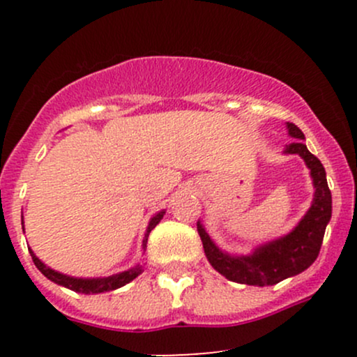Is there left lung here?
Masks as SVG:
<instances>
[{"label": "left lung", "mask_w": 357, "mask_h": 357, "mask_svg": "<svg viewBox=\"0 0 357 357\" xmlns=\"http://www.w3.org/2000/svg\"><path fill=\"white\" fill-rule=\"evenodd\" d=\"M287 127H289L290 136L296 137L297 141L287 147L285 153L298 154L304 159L310 169L315 188L312 206L305 213L301 223L284 238L257 248L252 255L231 257L221 252L213 243L198 221V233L202 236L206 258L216 272L231 282L258 287L275 285L284 278L294 277L309 268L321 252L324 233L333 213V196L327 186L326 169L322 162L312 153H309V149L302 142L304 132L292 122H287Z\"/></svg>", "instance_id": "obj_1"}]
</instances>
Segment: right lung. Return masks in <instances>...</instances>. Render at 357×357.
<instances>
[{
  "mask_svg": "<svg viewBox=\"0 0 357 357\" xmlns=\"http://www.w3.org/2000/svg\"><path fill=\"white\" fill-rule=\"evenodd\" d=\"M165 213L166 211L158 213V215H155L154 218L149 221V227H147V231L144 236V248H146V241H147V236H149L151 230H153L155 225L162 220ZM30 255H31V258H33V264L36 265V268H38L40 272H42L43 275L48 278V280L55 282V284H59V285L67 287V289H70V290H73V292H79V294H100V292H109V290H116V289H119V287L129 284L130 280H134V278L144 272V265H137V267L127 270V272L117 273V275H112V277L75 278V277L63 275V273H59V272H55V270L48 268L47 265H43L42 261L35 257V253L31 252V250H30Z\"/></svg>",
  "mask_w": 357,
  "mask_h": 357,
  "instance_id": "obj_1",
  "label": "right lung"
}]
</instances>
